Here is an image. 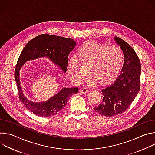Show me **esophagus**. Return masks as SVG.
Masks as SVG:
<instances>
[{
  "mask_svg": "<svg viewBox=\"0 0 155 155\" xmlns=\"http://www.w3.org/2000/svg\"><path fill=\"white\" fill-rule=\"evenodd\" d=\"M89 91H90V90L87 89V88H86V87H82L80 90V92L81 93H87Z\"/></svg>",
  "mask_w": 155,
  "mask_h": 155,
  "instance_id": "1",
  "label": "esophagus"
}]
</instances>
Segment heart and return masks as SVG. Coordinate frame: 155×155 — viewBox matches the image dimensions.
I'll list each match as a JSON object with an SVG mask.
<instances>
[{
  "instance_id": "b5f03b06",
  "label": "heart",
  "mask_w": 155,
  "mask_h": 155,
  "mask_svg": "<svg viewBox=\"0 0 155 155\" xmlns=\"http://www.w3.org/2000/svg\"><path fill=\"white\" fill-rule=\"evenodd\" d=\"M82 62L90 64L89 72L84 83L94 86L100 81L107 83L118 75L123 62V53L116 46L106 47L93 41H87L77 53ZM68 72L71 80L80 84L84 74L80 69V61L76 55H72L68 61Z\"/></svg>"
}]
</instances>
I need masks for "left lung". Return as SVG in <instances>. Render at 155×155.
<instances>
[{"mask_svg":"<svg viewBox=\"0 0 155 155\" xmlns=\"http://www.w3.org/2000/svg\"><path fill=\"white\" fill-rule=\"evenodd\" d=\"M123 54V65L121 74L110 85L101 90L102 102L94 107L97 114L113 117L124 112L137 95L140 85V60L132 47L123 39L114 37Z\"/></svg>","mask_w":155,"mask_h":155,"instance_id":"1","label":"left lung"}]
</instances>
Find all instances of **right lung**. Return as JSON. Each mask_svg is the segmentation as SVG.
<instances>
[{"label":"right lung","mask_w":155,"mask_h":155,"mask_svg":"<svg viewBox=\"0 0 155 155\" xmlns=\"http://www.w3.org/2000/svg\"><path fill=\"white\" fill-rule=\"evenodd\" d=\"M76 42L65 38L47 34H41L30 40L18 58L15 71V79L21 102L32 113L41 117L57 114L67 104L69 97L78 91V87H64L49 99L43 102H33L25 95L20 82V70L27 61L40 58H47L65 73L69 54L74 49Z\"/></svg>","instance_id":"1"}]
</instances>
